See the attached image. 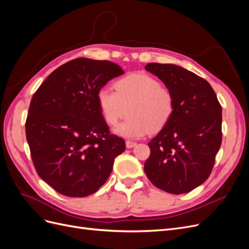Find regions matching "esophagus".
I'll list each match as a JSON object with an SVG mask.
<instances>
[{"label":"esophagus","mask_w":249,"mask_h":249,"mask_svg":"<svg viewBox=\"0 0 249 249\" xmlns=\"http://www.w3.org/2000/svg\"><path fill=\"white\" fill-rule=\"evenodd\" d=\"M136 144H137L136 142H133V141H130V140L125 141V145H126L127 148H132V147H134V146H136Z\"/></svg>","instance_id":"1"}]
</instances>
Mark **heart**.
<instances>
[{
  "label": "heart",
  "instance_id": "1",
  "mask_svg": "<svg viewBox=\"0 0 249 249\" xmlns=\"http://www.w3.org/2000/svg\"><path fill=\"white\" fill-rule=\"evenodd\" d=\"M97 106L105 123L115 125L127 109L129 118L114 132L125 138H141L162 130L176 108L175 96L167 87L146 73L135 72L119 79L115 91L105 86L96 93Z\"/></svg>",
  "mask_w": 249,
  "mask_h": 249
}]
</instances>
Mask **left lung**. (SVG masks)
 Returning a JSON list of instances; mask_svg holds the SVG:
<instances>
[{
  "label": "left lung",
  "mask_w": 249,
  "mask_h": 249,
  "mask_svg": "<svg viewBox=\"0 0 249 249\" xmlns=\"http://www.w3.org/2000/svg\"><path fill=\"white\" fill-rule=\"evenodd\" d=\"M175 96L171 119L148 142V179L172 194L193 190L210 177L221 145L222 108L209 82L175 64L148 63Z\"/></svg>",
  "instance_id": "left-lung-1"
}]
</instances>
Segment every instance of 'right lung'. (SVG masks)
Returning <instances> with one entry per match:
<instances>
[{
    "label": "right lung",
    "instance_id": "add662e5",
    "mask_svg": "<svg viewBox=\"0 0 249 249\" xmlns=\"http://www.w3.org/2000/svg\"><path fill=\"white\" fill-rule=\"evenodd\" d=\"M124 73L107 60L77 58L53 71L34 93L26 137L38 176L70 197H85L106 183L123 138L110 134L96 93Z\"/></svg>",
    "mask_w": 249,
    "mask_h": 249
}]
</instances>
